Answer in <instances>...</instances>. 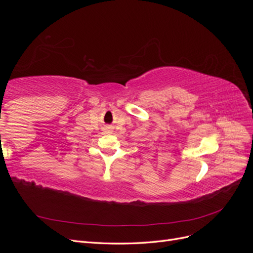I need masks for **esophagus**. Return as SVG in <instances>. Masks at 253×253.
<instances>
[{"mask_svg":"<svg viewBox=\"0 0 253 253\" xmlns=\"http://www.w3.org/2000/svg\"><path fill=\"white\" fill-rule=\"evenodd\" d=\"M105 132H106V133H111L112 131H111V128H110V127H108V128L105 129Z\"/></svg>","mask_w":253,"mask_h":253,"instance_id":"34e87169","label":"esophagus"}]
</instances>
